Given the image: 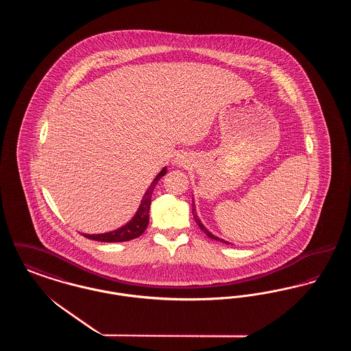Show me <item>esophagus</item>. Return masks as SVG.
<instances>
[{"label": "esophagus", "instance_id": "34e87169", "mask_svg": "<svg viewBox=\"0 0 351 351\" xmlns=\"http://www.w3.org/2000/svg\"><path fill=\"white\" fill-rule=\"evenodd\" d=\"M185 162H186L185 156L180 155V154H179V155H176V158H175V163H176V165H179V166L182 165V166H184V165H185Z\"/></svg>", "mask_w": 351, "mask_h": 351}]
</instances>
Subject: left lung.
I'll return each instance as SVG.
<instances>
[{"label":"left lung","instance_id":"left-lung-1","mask_svg":"<svg viewBox=\"0 0 351 351\" xmlns=\"http://www.w3.org/2000/svg\"><path fill=\"white\" fill-rule=\"evenodd\" d=\"M192 215H193V218H195V221H196V223L199 225V228H200L201 230L204 232V233L206 234L209 238H212V239H216V241H219V242H223V243H226V245H229V242H226V241H223V239H221V238H218L216 237L215 234L210 233L202 223H201L200 218L197 216V213H196V208H195V202H193V205H192Z\"/></svg>","mask_w":351,"mask_h":351}]
</instances>
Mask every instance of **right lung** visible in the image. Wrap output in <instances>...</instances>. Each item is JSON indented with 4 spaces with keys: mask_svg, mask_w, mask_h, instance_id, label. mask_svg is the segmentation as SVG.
<instances>
[{
    "mask_svg": "<svg viewBox=\"0 0 351 351\" xmlns=\"http://www.w3.org/2000/svg\"><path fill=\"white\" fill-rule=\"evenodd\" d=\"M167 167L163 168L156 178L154 179V182L151 183L149 189L146 191L143 199L141 201V205L134 216L126 225H123L122 228H119L117 230L109 232V233L102 234H83L84 237L93 239V241H99V242H126V241H132L134 238H138L139 235L146 230L147 225H149V213H150L151 196H152V191L155 188V185L158 182L166 175Z\"/></svg>",
    "mask_w": 351,
    "mask_h": 351,
    "instance_id": "right-lung-1",
    "label": "right lung"
}]
</instances>
